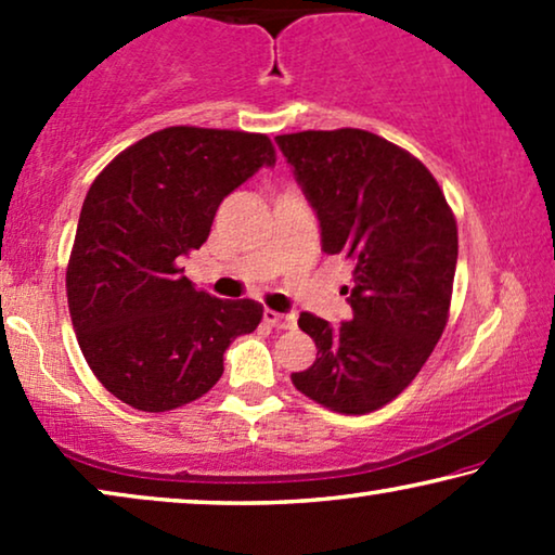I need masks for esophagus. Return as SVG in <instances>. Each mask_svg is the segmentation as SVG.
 <instances>
[{
	"mask_svg": "<svg viewBox=\"0 0 555 555\" xmlns=\"http://www.w3.org/2000/svg\"><path fill=\"white\" fill-rule=\"evenodd\" d=\"M264 323L272 325V328L287 331V328H293V325H295V315L278 313V310H264Z\"/></svg>",
	"mask_w": 555,
	"mask_h": 555,
	"instance_id": "esophagus-1",
	"label": "esophagus"
}]
</instances>
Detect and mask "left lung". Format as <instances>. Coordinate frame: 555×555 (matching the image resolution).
<instances>
[{
  "label": "left lung",
  "instance_id": "1",
  "mask_svg": "<svg viewBox=\"0 0 555 555\" xmlns=\"http://www.w3.org/2000/svg\"><path fill=\"white\" fill-rule=\"evenodd\" d=\"M321 219L328 255L353 262L351 321L302 313L318 359L293 374L300 393L338 414L376 412L399 397L450 318L457 219L420 158L361 128L278 135Z\"/></svg>",
  "mask_w": 555,
  "mask_h": 555
}]
</instances>
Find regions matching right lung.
<instances>
[{
	"label": "right lung",
	"instance_id": "add662e5",
	"mask_svg": "<svg viewBox=\"0 0 555 555\" xmlns=\"http://www.w3.org/2000/svg\"><path fill=\"white\" fill-rule=\"evenodd\" d=\"M275 158L264 133L169 126L90 184L67 308L90 371L124 404L156 414L192 404L222 376L227 346L260 325V302L196 291L179 257L207 242L224 196Z\"/></svg>",
	"mask_w": 555,
	"mask_h": 555
}]
</instances>
